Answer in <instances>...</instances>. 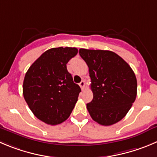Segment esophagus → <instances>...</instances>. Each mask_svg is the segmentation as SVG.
I'll return each instance as SVG.
<instances>
[{
  "mask_svg": "<svg viewBox=\"0 0 157 157\" xmlns=\"http://www.w3.org/2000/svg\"><path fill=\"white\" fill-rule=\"evenodd\" d=\"M85 82H85L84 80H82V81L79 83V86L81 87L82 90V91H84V89H85Z\"/></svg>",
  "mask_w": 157,
  "mask_h": 157,
  "instance_id": "1",
  "label": "esophagus"
}]
</instances>
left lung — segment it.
<instances>
[{"label":"left lung","mask_w":157,"mask_h":157,"mask_svg":"<svg viewBox=\"0 0 157 157\" xmlns=\"http://www.w3.org/2000/svg\"><path fill=\"white\" fill-rule=\"evenodd\" d=\"M89 67L93 99L86 105L91 117L111 126L124 117L136 98L137 81L131 67L111 51L80 48Z\"/></svg>","instance_id":"1"}]
</instances>
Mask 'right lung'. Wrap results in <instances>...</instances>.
Masks as SVG:
<instances>
[{
  "mask_svg": "<svg viewBox=\"0 0 157 157\" xmlns=\"http://www.w3.org/2000/svg\"><path fill=\"white\" fill-rule=\"evenodd\" d=\"M78 53L76 48H53L44 52L28 68L23 95L34 115L48 125L60 124L69 117L81 92L67 70Z\"/></svg>",
  "mask_w": 157,
  "mask_h": 157,
  "instance_id": "1",
  "label": "right lung"
}]
</instances>
